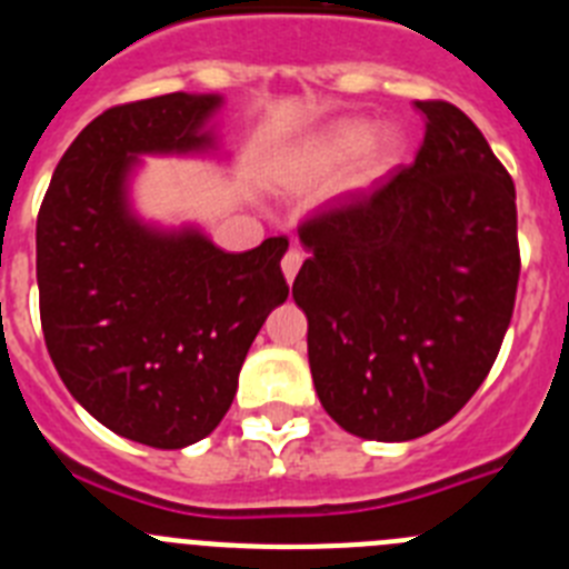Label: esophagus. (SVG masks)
Instances as JSON below:
<instances>
[{
  "label": "esophagus",
  "instance_id": "obj_1",
  "mask_svg": "<svg viewBox=\"0 0 569 569\" xmlns=\"http://www.w3.org/2000/svg\"><path fill=\"white\" fill-rule=\"evenodd\" d=\"M301 261H305V253H301L299 248H290L288 253H284V259H281V270H284V279L293 281L296 273H299Z\"/></svg>",
  "mask_w": 569,
  "mask_h": 569
}]
</instances>
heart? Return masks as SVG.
<instances>
[{
    "instance_id": "1",
    "label": "heart",
    "mask_w": 569,
    "mask_h": 569,
    "mask_svg": "<svg viewBox=\"0 0 569 569\" xmlns=\"http://www.w3.org/2000/svg\"><path fill=\"white\" fill-rule=\"evenodd\" d=\"M396 150H399V144H396L393 133L370 136V128L365 122L350 119V122H341L333 130H328L308 150V156H305V176H308L310 182H319V179H328V176H333L336 170H341L356 158L353 182L367 184L393 164Z\"/></svg>"
}]
</instances>
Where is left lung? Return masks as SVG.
I'll return each mask as SVG.
<instances>
[{"mask_svg": "<svg viewBox=\"0 0 569 569\" xmlns=\"http://www.w3.org/2000/svg\"><path fill=\"white\" fill-rule=\"evenodd\" d=\"M413 164L299 224L293 281L316 393L347 433L410 441L490 373L519 288L516 184L456 104L416 102Z\"/></svg>", "mask_w": 569, "mask_h": 569, "instance_id": "1", "label": "left lung"}]
</instances>
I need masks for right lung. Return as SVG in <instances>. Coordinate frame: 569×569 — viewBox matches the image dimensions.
Segmentation results:
<instances>
[{
    "mask_svg": "<svg viewBox=\"0 0 569 569\" xmlns=\"http://www.w3.org/2000/svg\"><path fill=\"white\" fill-rule=\"evenodd\" d=\"M219 102L168 93L108 108L64 150L37 219L39 316L64 387L113 433L162 450L213 433L256 333L290 293L284 236L224 253L128 210L136 156L208 148Z\"/></svg>",
    "mask_w": 569,
    "mask_h": 569,
    "instance_id": "1",
    "label": "right lung"
}]
</instances>
